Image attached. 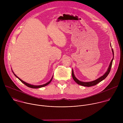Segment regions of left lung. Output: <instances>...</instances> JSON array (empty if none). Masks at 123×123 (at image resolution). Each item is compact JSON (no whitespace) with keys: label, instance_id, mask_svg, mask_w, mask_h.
<instances>
[{"label":"left lung","instance_id":"obj_1","mask_svg":"<svg viewBox=\"0 0 123 123\" xmlns=\"http://www.w3.org/2000/svg\"><path fill=\"white\" fill-rule=\"evenodd\" d=\"M112 50V54H113V58L112 59L110 64V65H109V67L108 68V70L107 71V72H106V73H105L103 76H101L100 77H99V78L97 79L96 80H94V81H91V82H82V81H79V80H78L76 77L74 75V71H73V69H72V76H73V78L74 79V81L77 83L78 85H81V86H88V87H90V86H95L96 85V84H97L98 83H99V82H100L101 81H103L104 79H105V78H106L107 76L108 75V74H109L110 71H111V66H112V61H113V58H114V52H113V49H111Z\"/></svg>","mask_w":123,"mask_h":123}]
</instances>
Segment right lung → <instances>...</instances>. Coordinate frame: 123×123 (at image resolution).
<instances>
[{
  "mask_svg": "<svg viewBox=\"0 0 123 123\" xmlns=\"http://www.w3.org/2000/svg\"><path fill=\"white\" fill-rule=\"evenodd\" d=\"M12 73H13V74L15 75V77H16L17 78H18L21 82H22L24 84H25L26 86H28V87H31V88H33V89H38V88H40V87H43V86H46L47 85H48V84H49L50 83V82L51 81V80H52V78H53V76L52 77V78H51V79L50 80V81H49L48 83H46V84H43V85H37V86H36V85H31V84H28V83H26V82H24V81H23V80H22L21 79H20L19 77H17L14 74V73L12 72Z\"/></svg>",
  "mask_w": 123,
  "mask_h": 123,
  "instance_id": "obj_1",
  "label": "right lung"
}]
</instances>
